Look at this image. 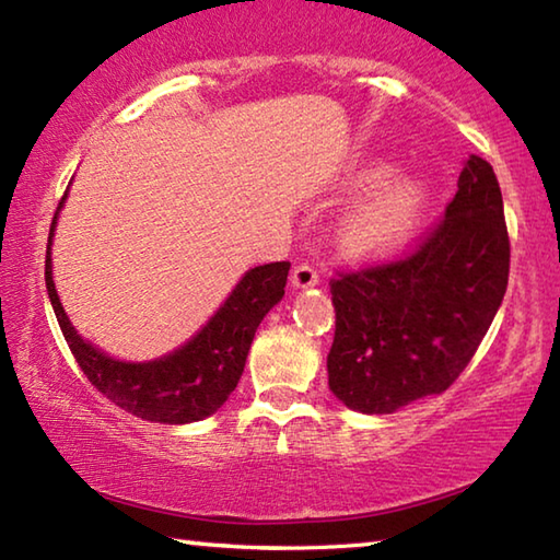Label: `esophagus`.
Masks as SVG:
<instances>
[{"instance_id": "1", "label": "esophagus", "mask_w": 560, "mask_h": 560, "mask_svg": "<svg viewBox=\"0 0 560 560\" xmlns=\"http://www.w3.org/2000/svg\"><path fill=\"white\" fill-rule=\"evenodd\" d=\"M318 283V273L308 267V264H301L291 271V287L293 289H311Z\"/></svg>"}]
</instances>
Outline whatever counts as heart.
Returning a JSON list of instances; mask_svg holds the SVG:
<instances>
[{"label":"heart","mask_w":560,"mask_h":560,"mask_svg":"<svg viewBox=\"0 0 560 560\" xmlns=\"http://www.w3.org/2000/svg\"><path fill=\"white\" fill-rule=\"evenodd\" d=\"M348 189L365 192L338 217L334 240L358 261H383L402 252L428 212V185L415 175H395L390 163H373L348 177Z\"/></svg>","instance_id":"heart-1"}]
</instances>
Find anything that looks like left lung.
I'll list each match as a JSON object with an SVG mask.
<instances>
[{"instance_id": "left-lung-1", "label": "left lung", "mask_w": 560, "mask_h": 560, "mask_svg": "<svg viewBox=\"0 0 560 560\" xmlns=\"http://www.w3.org/2000/svg\"><path fill=\"white\" fill-rule=\"evenodd\" d=\"M506 283L504 200L491 165L469 155L442 224L412 257L330 283V393L363 415L444 393L477 353Z\"/></svg>"}]
</instances>
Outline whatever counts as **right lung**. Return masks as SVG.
Instances as JSON below:
<instances>
[{
	"mask_svg": "<svg viewBox=\"0 0 560 560\" xmlns=\"http://www.w3.org/2000/svg\"><path fill=\"white\" fill-rule=\"evenodd\" d=\"M66 197L69 189L54 214L46 244V291L75 363L98 393L140 420L189 424L214 415L240 383L264 316L283 299L291 264L273 261L246 271L212 318L170 353L153 360L113 358L73 328L56 293L51 244Z\"/></svg>",
	"mask_w": 560,
	"mask_h": 560,
	"instance_id": "add662e5",
	"label": "right lung"
}]
</instances>
